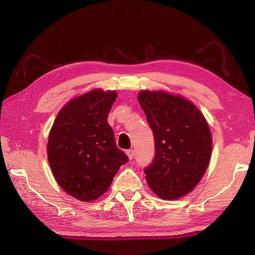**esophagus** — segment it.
<instances>
[{
    "instance_id": "obj_1",
    "label": "esophagus",
    "mask_w": 255,
    "mask_h": 255,
    "mask_svg": "<svg viewBox=\"0 0 255 255\" xmlns=\"http://www.w3.org/2000/svg\"><path fill=\"white\" fill-rule=\"evenodd\" d=\"M127 155H128V158H129V160H131L132 158H133V155H134V151L132 150V149H129V150H127Z\"/></svg>"
}]
</instances>
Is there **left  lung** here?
Wrapping results in <instances>:
<instances>
[{"instance_id":"1","label":"left lung","mask_w":255,"mask_h":255,"mask_svg":"<svg viewBox=\"0 0 255 255\" xmlns=\"http://www.w3.org/2000/svg\"><path fill=\"white\" fill-rule=\"evenodd\" d=\"M138 101L155 142L154 159L144 170L148 185L162 199L185 196L209 165L213 140L208 123L202 112L181 95L142 90Z\"/></svg>"}]
</instances>
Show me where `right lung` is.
I'll use <instances>...</instances> for the list:
<instances>
[{"mask_svg":"<svg viewBox=\"0 0 255 255\" xmlns=\"http://www.w3.org/2000/svg\"><path fill=\"white\" fill-rule=\"evenodd\" d=\"M116 91L94 89L64 105L48 137L52 174L64 192L92 202L107 192L128 156L117 148L107 116Z\"/></svg>","mask_w":255,"mask_h":255,"instance_id":"1","label":"right lung"}]
</instances>
